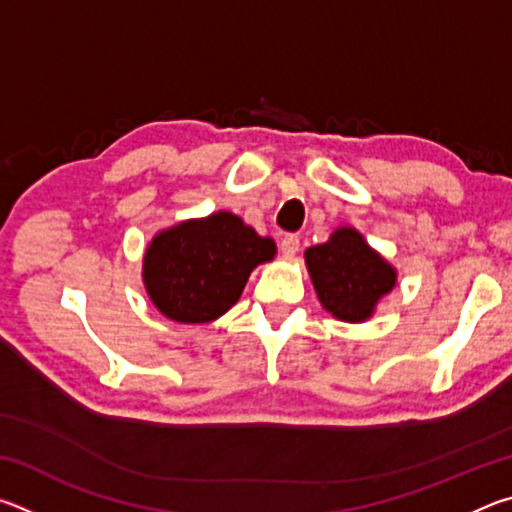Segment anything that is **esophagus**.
Masks as SVG:
<instances>
[{"instance_id": "esophagus-1", "label": "esophagus", "mask_w": 512, "mask_h": 512, "mask_svg": "<svg viewBox=\"0 0 512 512\" xmlns=\"http://www.w3.org/2000/svg\"><path fill=\"white\" fill-rule=\"evenodd\" d=\"M280 248H282L284 257H296L298 250H300V237L298 235H287L282 239Z\"/></svg>"}]
</instances>
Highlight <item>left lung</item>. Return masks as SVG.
I'll use <instances>...</instances> for the list:
<instances>
[{
	"label": "left lung",
	"mask_w": 512,
	"mask_h": 512,
	"mask_svg": "<svg viewBox=\"0 0 512 512\" xmlns=\"http://www.w3.org/2000/svg\"><path fill=\"white\" fill-rule=\"evenodd\" d=\"M305 264L320 305L345 323L368 320L397 282L395 268L348 225L336 228L325 244L307 248Z\"/></svg>",
	"instance_id": "obj_1"
}]
</instances>
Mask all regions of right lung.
I'll use <instances>...</instances> for the list:
<instances>
[{"label":"right lung","mask_w":512,"mask_h":512,"mask_svg":"<svg viewBox=\"0 0 512 512\" xmlns=\"http://www.w3.org/2000/svg\"><path fill=\"white\" fill-rule=\"evenodd\" d=\"M275 241L239 216L214 212L158 232L142 277L155 307L176 323H210L241 298L253 268L271 262Z\"/></svg>","instance_id":"add662e5"}]
</instances>
